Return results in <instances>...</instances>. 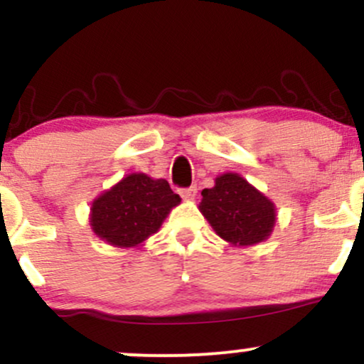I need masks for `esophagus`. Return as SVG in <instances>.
Segmentation results:
<instances>
[{
    "label": "esophagus",
    "mask_w": 364,
    "mask_h": 364,
    "mask_svg": "<svg viewBox=\"0 0 364 364\" xmlns=\"http://www.w3.org/2000/svg\"><path fill=\"white\" fill-rule=\"evenodd\" d=\"M179 195H181L183 200H186V202H190V200L195 198V195H196V186L185 188V190H179Z\"/></svg>",
    "instance_id": "34e87169"
}]
</instances>
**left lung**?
<instances>
[{"label":"left lung","instance_id":"1","mask_svg":"<svg viewBox=\"0 0 364 364\" xmlns=\"http://www.w3.org/2000/svg\"><path fill=\"white\" fill-rule=\"evenodd\" d=\"M200 212L231 246H253L272 235L277 210L269 196L237 173H224L202 191Z\"/></svg>","mask_w":364,"mask_h":364}]
</instances>
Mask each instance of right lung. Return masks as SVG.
I'll return each mask as SVG.
<instances>
[{"label":"right lung","instance_id":"1","mask_svg":"<svg viewBox=\"0 0 364 364\" xmlns=\"http://www.w3.org/2000/svg\"><path fill=\"white\" fill-rule=\"evenodd\" d=\"M181 198L166 179L132 173L102 191L90 205L92 231L116 248H135L156 235Z\"/></svg>","mask_w":364,"mask_h":364}]
</instances>
